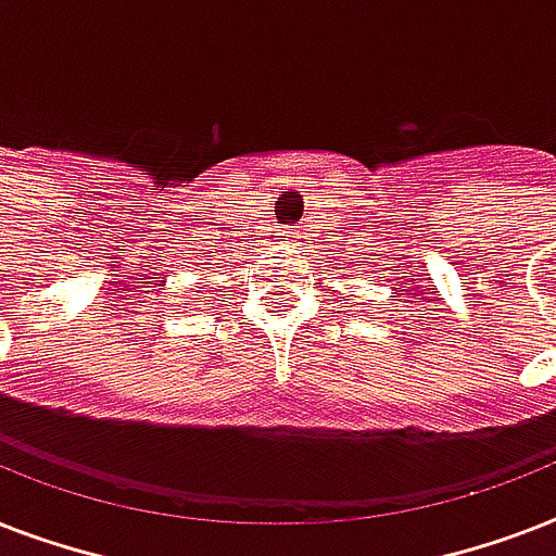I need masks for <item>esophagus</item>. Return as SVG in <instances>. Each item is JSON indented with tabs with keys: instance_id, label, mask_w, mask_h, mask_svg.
<instances>
[{
	"instance_id": "obj_1",
	"label": "esophagus",
	"mask_w": 556,
	"mask_h": 556,
	"mask_svg": "<svg viewBox=\"0 0 556 556\" xmlns=\"http://www.w3.org/2000/svg\"><path fill=\"white\" fill-rule=\"evenodd\" d=\"M282 236H291V230H286V233H282Z\"/></svg>"
}]
</instances>
